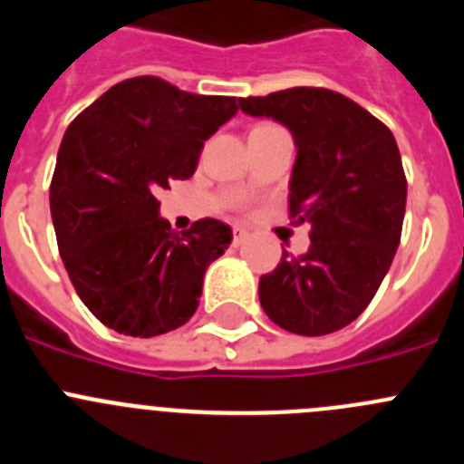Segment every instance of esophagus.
<instances>
[{
  "label": "esophagus",
  "mask_w": 464,
  "mask_h": 464,
  "mask_svg": "<svg viewBox=\"0 0 464 464\" xmlns=\"http://www.w3.org/2000/svg\"><path fill=\"white\" fill-rule=\"evenodd\" d=\"M246 239H248V229L239 227V225H235V229H232V244L241 246Z\"/></svg>",
  "instance_id": "34e87169"
}]
</instances>
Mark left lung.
<instances>
[{"instance_id":"1","label":"left lung","mask_w":464,"mask_h":464,"mask_svg":"<svg viewBox=\"0 0 464 464\" xmlns=\"http://www.w3.org/2000/svg\"><path fill=\"white\" fill-rule=\"evenodd\" d=\"M239 105L292 133L290 214L310 223L308 253L283 250L260 278L262 308L292 334H334L371 304L401 244L407 179L396 138L331 89L295 87Z\"/></svg>"}]
</instances>
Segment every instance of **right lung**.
<instances>
[{
  "label": "right lung",
  "instance_id": "right-lung-1",
  "mask_svg": "<svg viewBox=\"0 0 464 464\" xmlns=\"http://www.w3.org/2000/svg\"><path fill=\"white\" fill-rule=\"evenodd\" d=\"M232 96H199L142 75L114 84L66 129L50 184L59 255L105 326L154 338L193 317L229 225L174 232L156 193L198 168L204 140L235 117Z\"/></svg>",
  "mask_w": 464,
  "mask_h": 464
}]
</instances>
